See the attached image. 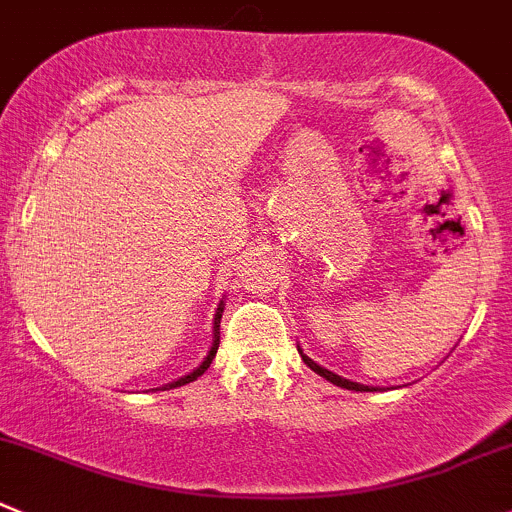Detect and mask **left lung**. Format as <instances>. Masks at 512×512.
<instances>
[{
	"label": "left lung",
	"mask_w": 512,
	"mask_h": 512,
	"mask_svg": "<svg viewBox=\"0 0 512 512\" xmlns=\"http://www.w3.org/2000/svg\"><path fill=\"white\" fill-rule=\"evenodd\" d=\"M300 355H302V350H300ZM302 360H305V365L307 367H312V370L317 372V375L320 377H325V380H330L332 385H337V388H347V390H370L367 388V385H360V382H352V380H345V377H340V375H335V372H330V370H325V367H320L317 365V362H312L310 357L307 355H302Z\"/></svg>",
	"instance_id": "left-lung-1"
}]
</instances>
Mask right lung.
I'll list each match as a JSON object with an SVG mask.
<instances>
[{"instance_id":"add662e5","label":"right lung","mask_w":512,"mask_h":512,"mask_svg":"<svg viewBox=\"0 0 512 512\" xmlns=\"http://www.w3.org/2000/svg\"><path fill=\"white\" fill-rule=\"evenodd\" d=\"M220 317H222V305L217 307V315H215V342H212V350H210V355L205 357V362H202V365L197 367V370H192L190 375L180 377V380H175V382H172V385H167L165 390H170V388H180V385H187V382L197 380V377H200L202 372H205L207 367L212 365V360H215V352H217V347H220Z\"/></svg>"}]
</instances>
